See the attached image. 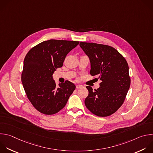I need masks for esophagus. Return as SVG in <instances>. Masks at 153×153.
<instances>
[{"label": "esophagus", "mask_w": 153, "mask_h": 153, "mask_svg": "<svg viewBox=\"0 0 153 153\" xmlns=\"http://www.w3.org/2000/svg\"><path fill=\"white\" fill-rule=\"evenodd\" d=\"M82 87H83V86L81 85H76V88H77V89H79V88H82Z\"/></svg>", "instance_id": "1"}]
</instances>
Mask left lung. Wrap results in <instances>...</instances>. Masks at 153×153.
I'll use <instances>...</instances> for the list:
<instances>
[{
	"instance_id": "1",
	"label": "left lung",
	"mask_w": 153,
	"mask_h": 153,
	"mask_svg": "<svg viewBox=\"0 0 153 153\" xmlns=\"http://www.w3.org/2000/svg\"><path fill=\"white\" fill-rule=\"evenodd\" d=\"M80 46L89 59L90 74L101 81L97 89L86 87L89 94L85 106L98 117L111 115L123 104L130 86L128 64L111 46L85 42H80Z\"/></svg>"
}]
</instances>
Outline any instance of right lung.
<instances>
[{"instance_id": "add662e5", "label": "right lung", "mask_w": 153, "mask_h": 153, "mask_svg": "<svg viewBox=\"0 0 153 153\" xmlns=\"http://www.w3.org/2000/svg\"><path fill=\"white\" fill-rule=\"evenodd\" d=\"M79 41L50 39L32 48L24 59L22 82L33 107L45 115H53L66 105L76 88L67 80L57 87L53 74L62 67L67 54Z\"/></svg>"}]
</instances>
